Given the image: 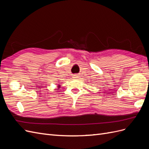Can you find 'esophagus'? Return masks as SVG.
I'll list each match as a JSON object with an SVG mask.
<instances>
[{
  "instance_id": "1",
  "label": "esophagus",
  "mask_w": 149,
  "mask_h": 149,
  "mask_svg": "<svg viewBox=\"0 0 149 149\" xmlns=\"http://www.w3.org/2000/svg\"><path fill=\"white\" fill-rule=\"evenodd\" d=\"M73 78H74V79L79 78V75H78V74H74V75H73Z\"/></svg>"
}]
</instances>
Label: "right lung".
<instances>
[{"label":"right lung","mask_w":149,"mask_h":149,"mask_svg":"<svg viewBox=\"0 0 149 149\" xmlns=\"http://www.w3.org/2000/svg\"><path fill=\"white\" fill-rule=\"evenodd\" d=\"M59 87H60V86H59Z\"/></svg>","instance_id":"1"}]
</instances>
